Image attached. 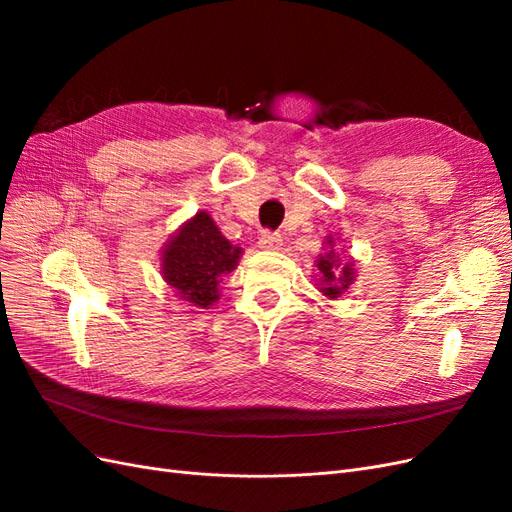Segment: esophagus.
<instances>
[{
    "mask_svg": "<svg viewBox=\"0 0 512 512\" xmlns=\"http://www.w3.org/2000/svg\"><path fill=\"white\" fill-rule=\"evenodd\" d=\"M280 245H282V237L277 235V232H271V230H262L260 232V237H258V247H260V250L273 252Z\"/></svg>",
    "mask_w": 512,
    "mask_h": 512,
    "instance_id": "1",
    "label": "esophagus"
}]
</instances>
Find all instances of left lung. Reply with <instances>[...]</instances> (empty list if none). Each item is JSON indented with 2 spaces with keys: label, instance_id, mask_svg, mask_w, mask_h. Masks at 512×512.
Here are the masks:
<instances>
[{
  "label": "left lung",
  "instance_id": "1",
  "mask_svg": "<svg viewBox=\"0 0 512 512\" xmlns=\"http://www.w3.org/2000/svg\"><path fill=\"white\" fill-rule=\"evenodd\" d=\"M329 245L327 254H320L318 260H316V267H318V286H320V292L324 294V297L329 299H337L339 294H342L344 290L350 288V284L354 282V262L348 260V262H342L339 260V254L335 252V243H333V237H327V241H324Z\"/></svg>",
  "mask_w": 512,
  "mask_h": 512
}]
</instances>
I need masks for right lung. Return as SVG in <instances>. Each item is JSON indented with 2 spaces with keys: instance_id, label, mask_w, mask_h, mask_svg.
Here are the masks:
<instances>
[{
  "instance_id": "right-lung-1",
  "label": "right lung",
  "mask_w": 512,
  "mask_h": 512,
  "mask_svg": "<svg viewBox=\"0 0 512 512\" xmlns=\"http://www.w3.org/2000/svg\"><path fill=\"white\" fill-rule=\"evenodd\" d=\"M241 247L232 245L207 211L185 222L162 250V275L177 297L194 307H209L220 299V282L237 269Z\"/></svg>"
}]
</instances>
